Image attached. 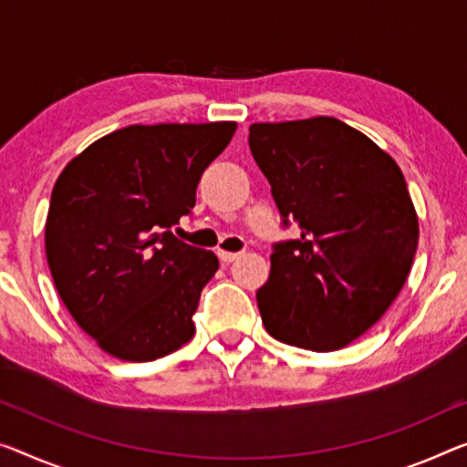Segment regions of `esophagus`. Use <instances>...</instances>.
Segmentation results:
<instances>
[{"instance_id":"obj_1","label":"esophagus","mask_w":467,"mask_h":467,"mask_svg":"<svg viewBox=\"0 0 467 467\" xmlns=\"http://www.w3.org/2000/svg\"><path fill=\"white\" fill-rule=\"evenodd\" d=\"M240 256V253H227V250H219V258L221 263H232Z\"/></svg>"}]
</instances>
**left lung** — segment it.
<instances>
[{
    "label": "left lung",
    "instance_id": "1",
    "mask_svg": "<svg viewBox=\"0 0 467 467\" xmlns=\"http://www.w3.org/2000/svg\"><path fill=\"white\" fill-rule=\"evenodd\" d=\"M282 227L267 284L256 290L275 340L329 353L376 324L403 288L418 250V214L399 164L338 119L250 125Z\"/></svg>",
    "mask_w": 467,
    "mask_h": 467
}]
</instances>
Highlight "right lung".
<instances>
[{"label": "right lung", "instance_id": "right-lung-1", "mask_svg": "<svg viewBox=\"0 0 467 467\" xmlns=\"http://www.w3.org/2000/svg\"><path fill=\"white\" fill-rule=\"evenodd\" d=\"M235 123L131 125L67 164L54 185L46 254L56 290L106 353L154 361L192 340L217 256L173 235Z\"/></svg>", "mask_w": 467, "mask_h": 467}]
</instances>
